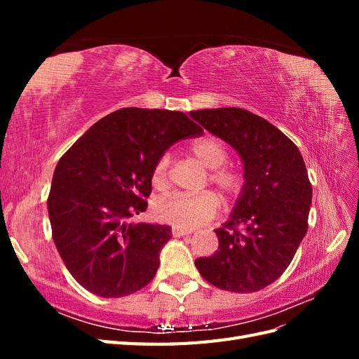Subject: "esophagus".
<instances>
[{"instance_id": "34e87169", "label": "esophagus", "mask_w": 359, "mask_h": 359, "mask_svg": "<svg viewBox=\"0 0 359 359\" xmlns=\"http://www.w3.org/2000/svg\"><path fill=\"white\" fill-rule=\"evenodd\" d=\"M193 231L191 229H184V227H173L172 235L173 236H184V235H190Z\"/></svg>"}]
</instances>
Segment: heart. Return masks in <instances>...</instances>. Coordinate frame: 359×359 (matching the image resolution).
Instances as JSON below:
<instances>
[{"instance_id":"heart-1","label":"heart","mask_w":359,"mask_h":359,"mask_svg":"<svg viewBox=\"0 0 359 359\" xmlns=\"http://www.w3.org/2000/svg\"><path fill=\"white\" fill-rule=\"evenodd\" d=\"M191 156L201 165L211 170L210 182L219 189L226 198H232L241 190L243 178L240 173L232 169L223 168L227 161V149L215 137H202L194 140L190 147ZM170 157L161 156L153 172V181L157 187H165L169 178ZM220 208V201L211 191L198 194L175 193L163 198L156 205V214L160 220L178 227H198L217 214Z\"/></svg>"}]
</instances>
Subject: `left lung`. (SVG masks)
I'll use <instances>...</instances> for the list:
<instances>
[{"instance_id": "left-lung-1", "label": "left lung", "mask_w": 359, "mask_h": 359, "mask_svg": "<svg viewBox=\"0 0 359 359\" xmlns=\"http://www.w3.org/2000/svg\"><path fill=\"white\" fill-rule=\"evenodd\" d=\"M190 116L240 154L245 180L229 219L215 231L219 250L194 265L219 289H264L285 273L307 233L313 191L306 163L283 132L245 109H202Z\"/></svg>"}]
</instances>
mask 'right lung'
Here are the masks:
<instances>
[{"label":"right lung","instance_id":"right-lung-1","mask_svg":"<svg viewBox=\"0 0 359 359\" xmlns=\"http://www.w3.org/2000/svg\"><path fill=\"white\" fill-rule=\"evenodd\" d=\"M203 130L182 112L123 107L102 118L53 172L48 211L69 273L102 298L135 293L154 278L168 224L135 223L147 210L157 160Z\"/></svg>","mask_w":359,"mask_h":359}]
</instances>
